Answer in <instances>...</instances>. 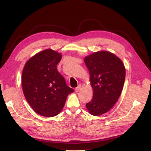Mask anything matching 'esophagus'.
<instances>
[{
    "label": "esophagus",
    "instance_id": "obj_1",
    "mask_svg": "<svg viewBox=\"0 0 151 151\" xmlns=\"http://www.w3.org/2000/svg\"><path fill=\"white\" fill-rule=\"evenodd\" d=\"M81 89H82V86H81V85H79L77 88H76L75 90L76 92H80Z\"/></svg>",
    "mask_w": 151,
    "mask_h": 151
}]
</instances>
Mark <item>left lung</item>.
<instances>
[{
	"instance_id": "left-lung-1",
	"label": "left lung",
	"mask_w": 151,
	"mask_h": 151,
	"mask_svg": "<svg viewBox=\"0 0 151 151\" xmlns=\"http://www.w3.org/2000/svg\"><path fill=\"white\" fill-rule=\"evenodd\" d=\"M90 73L93 97L86 103L88 111L99 116L108 112L119 99L124 87L126 69L119 57L105 50L84 58Z\"/></svg>"
}]
</instances>
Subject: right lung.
Segmentation results:
<instances>
[{"mask_svg":"<svg viewBox=\"0 0 151 151\" xmlns=\"http://www.w3.org/2000/svg\"><path fill=\"white\" fill-rule=\"evenodd\" d=\"M61 58L55 50H44L30 58L23 69L25 98L36 113L46 117L59 114L68 94L74 92L57 69Z\"/></svg>","mask_w":151,"mask_h":151,"instance_id":"obj_1","label":"right lung"}]
</instances>
